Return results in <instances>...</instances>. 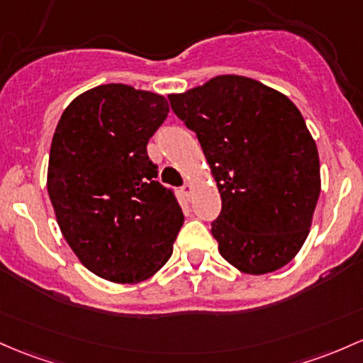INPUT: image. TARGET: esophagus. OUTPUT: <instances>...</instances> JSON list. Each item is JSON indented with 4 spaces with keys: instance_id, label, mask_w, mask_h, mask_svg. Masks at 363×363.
<instances>
[{
    "instance_id": "1",
    "label": "esophagus",
    "mask_w": 363,
    "mask_h": 363,
    "mask_svg": "<svg viewBox=\"0 0 363 363\" xmlns=\"http://www.w3.org/2000/svg\"><path fill=\"white\" fill-rule=\"evenodd\" d=\"M182 193L186 194V198H189L191 193H193V186H191V184H184V186H182Z\"/></svg>"
}]
</instances>
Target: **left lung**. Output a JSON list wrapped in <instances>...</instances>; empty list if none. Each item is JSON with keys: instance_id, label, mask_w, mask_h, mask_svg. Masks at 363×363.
<instances>
[{"instance_id": "obj_1", "label": "left lung", "mask_w": 363, "mask_h": 363, "mask_svg": "<svg viewBox=\"0 0 363 363\" xmlns=\"http://www.w3.org/2000/svg\"><path fill=\"white\" fill-rule=\"evenodd\" d=\"M169 101L196 133L220 193L218 253L252 276L289 264L320 194L317 145L296 105L245 75H217Z\"/></svg>"}]
</instances>
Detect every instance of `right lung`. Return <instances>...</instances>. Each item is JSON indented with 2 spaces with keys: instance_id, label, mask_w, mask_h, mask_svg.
Here are the masks:
<instances>
[{
  "instance_id": "obj_1",
  "label": "right lung",
  "mask_w": 363,
  "mask_h": 363,
  "mask_svg": "<svg viewBox=\"0 0 363 363\" xmlns=\"http://www.w3.org/2000/svg\"><path fill=\"white\" fill-rule=\"evenodd\" d=\"M167 113L162 94L103 84L72 99L55 129L46 184L60 230L79 262L110 282L157 274L184 222L146 153Z\"/></svg>"
}]
</instances>
